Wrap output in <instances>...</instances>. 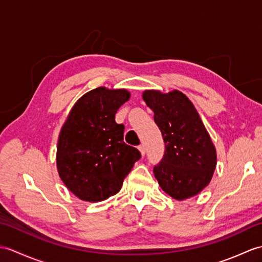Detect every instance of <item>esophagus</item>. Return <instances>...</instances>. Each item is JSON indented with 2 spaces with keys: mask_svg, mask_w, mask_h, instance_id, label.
<instances>
[{
  "mask_svg": "<svg viewBox=\"0 0 262 262\" xmlns=\"http://www.w3.org/2000/svg\"><path fill=\"white\" fill-rule=\"evenodd\" d=\"M138 149H139V151H141V154H142V156H144L145 155V153H146V148H145V145H141L138 147Z\"/></svg>",
  "mask_w": 262,
  "mask_h": 262,
  "instance_id": "34e87169",
  "label": "esophagus"
}]
</instances>
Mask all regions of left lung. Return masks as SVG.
<instances>
[{
    "label": "left lung",
    "mask_w": 262,
    "mask_h": 262,
    "mask_svg": "<svg viewBox=\"0 0 262 262\" xmlns=\"http://www.w3.org/2000/svg\"><path fill=\"white\" fill-rule=\"evenodd\" d=\"M143 99L154 113L165 153L154 167L162 190L183 201L209 185L216 167V149L192 101L180 90H145Z\"/></svg>",
    "instance_id": "left-lung-1"
}]
</instances>
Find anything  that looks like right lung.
Here are the masks:
<instances>
[{"mask_svg":"<svg viewBox=\"0 0 262 262\" xmlns=\"http://www.w3.org/2000/svg\"><path fill=\"white\" fill-rule=\"evenodd\" d=\"M130 98L127 89L98 87L79 98L59 134L57 169L67 188L86 202L117 194L141 153L124 142L115 114Z\"/></svg>","mask_w":262,"mask_h":262,"instance_id":"add662e5","label":"right lung"}]
</instances>
